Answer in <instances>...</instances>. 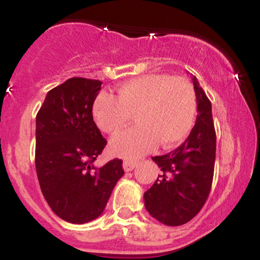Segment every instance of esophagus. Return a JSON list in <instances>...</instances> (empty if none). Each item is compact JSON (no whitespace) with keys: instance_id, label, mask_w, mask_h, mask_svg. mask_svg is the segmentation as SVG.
Returning a JSON list of instances; mask_svg holds the SVG:
<instances>
[{"instance_id":"1","label":"esophagus","mask_w":260,"mask_h":260,"mask_svg":"<svg viewBox=\"0 0 260 260\" xmlns=\"http://www.w3.org/2000/svg\"><path fill=\"white\" fill-rule=\"evenodd\" d=\"M137 164L138 162H137L136 160H124L123 161V170L126 172L132 171V170L137 166Z\"/></svg>"}]
</instances>
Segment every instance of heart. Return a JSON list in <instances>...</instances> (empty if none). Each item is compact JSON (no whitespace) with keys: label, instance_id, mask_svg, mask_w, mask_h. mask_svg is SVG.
Returning a JSON list of instances; mask_svg holds the SVG:
<instances>
[{"label":"heart","instance_id":"heart-1","mask_svg":"<svg viewBox=\"0 0 260 260\" xmlns=\"http://www.w3.org/2000/svg\"><path fill=\"white\" fill-rule=\"evenodd\" d=\"M197 111L193 85L183 77L147 74L118 86L117 96L101 92L92 107L103 132L116 134L136 115L138 126L113 137L110 150L124 159H136L156 147L171 148L192 129Z\"/></svg>","mask_w":260,"mask_h":260}]
</instances>
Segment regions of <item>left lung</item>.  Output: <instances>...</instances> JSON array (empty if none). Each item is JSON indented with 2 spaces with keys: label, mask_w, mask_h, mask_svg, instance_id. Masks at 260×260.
<instances>
[{
  "label": "left lung",
  "mask_w": 260,
  "mask_h": 260,
  "mask_svg": "<svg viewBox=\"0 0 260 260\" xmlns=\"http://www.w3.org/2000/svg\"><path fill=\"white\" fill-rule=\"evenodd\" d=\"M197 121L183 144L169 154L154 156L161 172L144 193L145 208L157 221L183 225L201 211L211 189L215 165L216 134L211 103L193 76Z\"/></svg>",
  "instance_id": "8db88e82"
}]
</instances>
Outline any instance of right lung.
Segmentation results:
<instances>
[{
	"mask_svg": "<svg viewBox=\"0 0 260 260\" xmlns=\"http://www.w3.org/2000/svg\"><path fill=\"white\" fill-rule=\"evenodd\" d=\"M103 82L74 77L47 92L37 115L35 168L53 213L71 223L96 219L124 175L122 160L92 165L107 144L92 118Z\"/></svg>",
	"mask_w": 260,
	"mask_h": 260,
	"instance_id": "right-lung-1",
	"label": "right lung"
}]
</instances>
